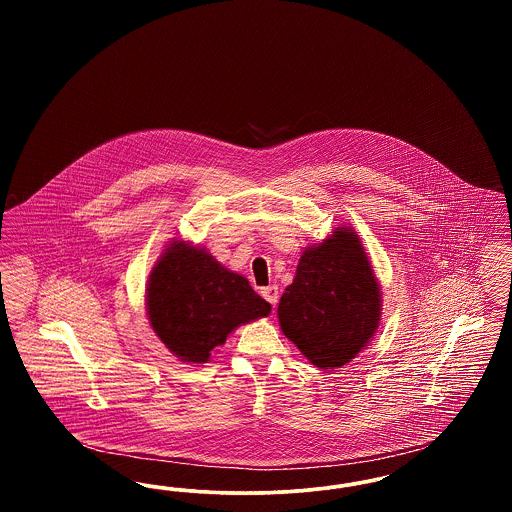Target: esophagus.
Listing matches in <instances>:
<instances>
[{"instance_id":"34e87169","label":"esophagus","mask_w":512,"mask_h":512,"mask_svg":"<svg viewBox=\"0 0 512 512\" xmlns=\"http://www.w3.org/2000/svg\"><path fill=\"white\" fill-rule=\"evenodd\" d=\"M261 295L267 299L268 303H270L272 307H276L278 297H280V293H278V286H267V288H261Z\"/></svg>"}]
</instances>
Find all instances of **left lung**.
I'll use <instances>...</instances> for the list:
<instances>
[{
	"mask_svg": "<svg viewBox=\"0 0 512 512\" xmlns=\"http://www.w3.org/2000/svg\"><path fill=\"white\" fill-rule=\"evenodd\" d=\"M380 284L353 228H338L303 251L292 284L280 297L284 336L318 368L351 363L378 330Z\"/></svg>",
	"mask_w": 512,
	"mask_h": 512,
	"instance_id": "8db88e82",
	"label": "left lung"
}]
</instances>
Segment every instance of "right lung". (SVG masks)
Wrapping results in <instances>:
<instances>
[{
  "instance_id": "right-lung-1",
  "label": "right lung",
  "mask_w": 512,
  "mask_h": 512,
  "mask_svg": "<svg viewBox=\"0 0 512 512\" xmlns=\"http://www.w3.org/2000/svg\"><path fill=\"white\" fill-rule=\"evenodd\" d=\"M146 311L172 355L201 365L238 326L267 317L270 303L207 249L172 240L149 274Z\"/></svg>"
}]
</instances>
